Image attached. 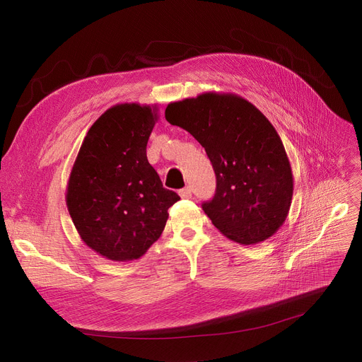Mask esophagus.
<instances>
[{"label": "esophagus", "mask_w": 362, "mask_h": 362, "mask_svg": "<svg viewBox=\"0 0 362 362\" xmlns=\"http://www.w3.org/2000/svg\"><path fill=\"white\" fill-rule=\"evenodd\" d=\"M180 196L182 199H192V188L190 187L182 188V190H180Z\"/></svg>", "instance_id": "34e87169"}]
</instances>
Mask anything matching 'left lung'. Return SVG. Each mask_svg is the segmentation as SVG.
<instances>
[{
  "instance_id": "1",
  "label": "left lung",
  "mask_w": 362,
  "mask_h": 362,
  "mask_svg": "<svg viewBox=\"0 0 362 362\" xmlns=\"http://www.w3.org/2000/svg\"><path fill=\"white\" fill-rule=\"evenodd\" d=\"M165 117L190 132L212 162L216 193L202 206L219 233L240 245L277 233L293 197V172L267 116L237 94L209 91L169 103Z\"/></svg>"
}]
</instances>
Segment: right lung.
Wrapping results in <instances>:
<instances>
[{"instance_id": "right-lung-1", "label": "right lung", "mask_w": 362, "mask_h": 362, "mask_svg": "<svg viewBox=\"0 0 362 362\" xmlns=\"http://www.w3.org/2000/svg\"><path fill=\"white\" fill-rule=\"evenodd\" d=\"M156 105L120 103L88 129L69 175L66 204L90 249L106 259L141 257L160 237L168 209L180 200L147 160Z\"/></svg>"}]
</instances>
